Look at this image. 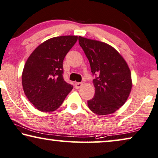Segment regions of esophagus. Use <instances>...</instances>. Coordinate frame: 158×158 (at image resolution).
Wrapping results in <instances>:
<instances>
[{"label": "esophagus", "instance_id": "34e87169", "mask_svg": "<svg viewBox=\"0 0 158 158\" xmlns=\"http://www.w3.org/2000/svg\"><path fill=\"white\" fill-rule=\"evenodd\" d=\"M82 85H83V84H82V83H80V82H76V83H75V87H76V89L81 88Z\"/></svg>", "mask_w": 158, "mask_h": 158}]
</instances>
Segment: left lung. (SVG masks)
Instances as JSON below:
<instances>
[{"mask_svg": "<svg viewBox=\"0 0 158 158\" xmlns=\"http://www.w3.org/2000/svg\"><path fill=\"white\" fill-rule=\"evenodd\" d=\"M79 42L89 61L94 97L87 102L91 111L99 115L112 114L125 103L132 86L131 72L123 56L104 42L79 36Z\"/></svg>", "mask_w": 158, "mask_h": 158, "instance_id": "left-lung-1", "label": "left lung"}]
</instances>
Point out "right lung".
<instances>
[{"label":"right lung","mask_w":158,"mask_h":158,"mask_svg":"<svg viewBox=\"0 0 158 158\" xmlns=\"http://www.w3.org/2000/svg\"><path fill=\"white\" fill-rule=\"evenodd\" d=\"M77 39V35L52 38L38 46L28 58L22 85L26 97L39 111L56 110L72 90L63 78V61Z\"/></svg>","instance_id":"right-lung-1"}]
</instances>
